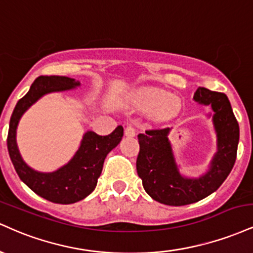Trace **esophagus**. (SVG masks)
I'll return each instance as SVG.
<instances>
[{
	"instance_id": "1",
	"label": "esophagus",
	"mask_w": 253,
	"mask_h": 253,
	"mask_svg": "<svg viewBox=\"0 0 253 253\" xmlns=\"http://www.w3.org/2000/svg\"><path fill=\"white\" fill-rule=\"evenodd\" d=\"M125 134L127 136H134L135 135V128L132 125H127L126 128H125Z\"/></svg>"
}]
</instances>
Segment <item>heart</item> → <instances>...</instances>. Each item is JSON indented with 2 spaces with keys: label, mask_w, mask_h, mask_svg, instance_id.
Returning <instances> with one entry per match:
<instances>
[{
  "label": "heart",
  "mask_w": 253,
  "mask_h": 253,
  "mask_svg": "<svg viewBox=\"0 0 253 253\" xmlns=\"http://www.w3.org/2000/svg\"><path fill=\"white\" fill-rule=\"evenodd\" d=\"M136 102L143 109L163 118L173 117L181 108L178 98L171 96L163 90L153 88L141 89L136 94Z\"/></svg>",
  "instance_id": "heart-1"
}]
</instances>
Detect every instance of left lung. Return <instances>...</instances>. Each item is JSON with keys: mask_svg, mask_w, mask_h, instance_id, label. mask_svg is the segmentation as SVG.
I'll use <instances>...</instances> for the list:
<instances>
[{"mask_svg": "<svg viewBox=\"0 0 253 253\" xmlns=\"http://www.w3.org/2000/svg\"><path fill=\"white\" fill-rule=\"evenodd\" d=\"M194 100L210 104L214 110L217 152L205 176L190 179L179 175L168 140L170 128L147 129L145 134H138L140 149L136 158V172L143 181L145 191L163 205L184 206L205 199L222 184L236 163L239 125L227 96L223 92L200 86Z\"/></svg>", "mask_w": 253, "mask_h": 253, "instance_id": "obj_1", "label": "left lung"}]
</instances>
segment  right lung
<instances>
[{"instance_id": "1", "label": "right lung", "mask_w": 253, "mask_h": 253, "mask_svg": "<svg viewBox=\"0 0 253 253\" xmlns=\"http://www.w3.org/2000/svg\"><path fill=\"white\" fill-rule=\"evenodd\" d=\"M77 85H80L78 81L65 76L38 77L30 91L17 101L8 130V152L21 181L39 196L60 205L81 201L92 193L102 172L104 159L123 138V126H118L108 135H98L91 130L86 132L74 158L65 167L51 173L37 172L22 161L16 146V127L22 114L42 95L72 89Z\"/></svg>"}]
</instances>
